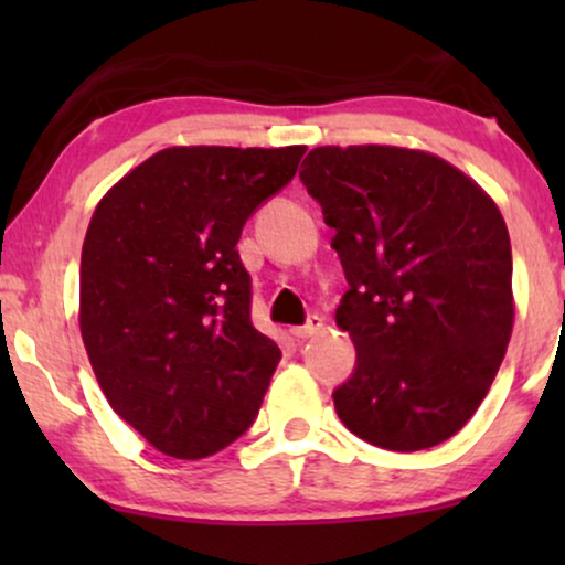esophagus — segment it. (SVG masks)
Here are the masks:
<instances>
[{"label":"esophagus","mask_w":565,"mask_h":565,"mask_svg":"<svg viewBox=\"0 0 565 565\" xmlns=\"http://www.w3.org/2000/svg\"><path fill=\"white\" fill-rule=\"evenodd\" d=\"M323 329V319L321 316H308V321L303 323V327H296L292 329V337H298V339H308V337H313V334H319V331Z\"/></svg>","instance_id":"obj_1"}]
</instances>
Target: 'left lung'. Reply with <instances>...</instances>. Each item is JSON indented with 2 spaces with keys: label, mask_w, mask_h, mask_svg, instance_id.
Masks as SVG:
<instances>
[{
  "label": "left lung",
  "mask_w": 565,
  "mask_h": 565,
  "mask_svg": "<svg viewBox=\"0 0 565 565\" xmlns=\"http://www.w3.org/2000/svg\"><path fill=\"white\" fill-rule=\"evenodd\" d=\"M300 182L334 228L350 290L337 323L358 362L331 393L344 427L383 450L466 427L512 337V244L460 169L396 146H321Z\"/></svg>",
  "instance_id": "left-lung-1"
}]
</instances>
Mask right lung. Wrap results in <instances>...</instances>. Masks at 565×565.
Returning <instances> with one entry per match:
<instances>
[{
	"instance_id": "1",
	"label": "right lung",
	"mask_w": 565,
	"mask_h": 565,
	"mask_svg": "<svg viewBox=\"0 0 565 565\" xmlns=\"http://www.w3.org/2000/svg\"><path fill=\"white\" fill-rule=\"evenodd\" d=\"M306 146H174L99 200L82 249L79 327L115 414L180 460L257 419L280 347L254 329L244 223L298 172Z\"/></svg>"
}]
</instances>
